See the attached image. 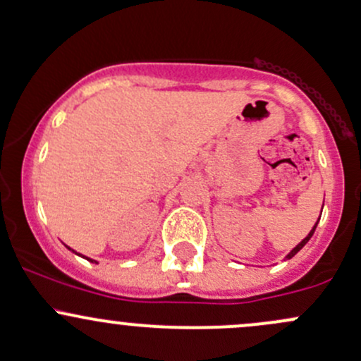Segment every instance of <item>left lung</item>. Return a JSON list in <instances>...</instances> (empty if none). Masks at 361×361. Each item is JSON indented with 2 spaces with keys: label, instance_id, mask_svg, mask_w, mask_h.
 <instances>
[{
  "label": "left lung",
  "instance_id": "left-lung-1",
  "mask_svg": "<svg viewBox=\"0 0 361 361\" xmlns=\"http://www.w3.org/2000/svg\"><path fill=\"white\" fill-rule=\"evenodd\" d=\"M317 225H318V221H317V223H314V226H313V228H311V231H310V233H308V237H305V238H302V240H301V242H299V244H298V245H295V247H294V249H292L289 254H287V256H286V257H287V259H290V257H294V256H295V254H298V252H299V250H301L302 247H305V245H306V244H308V240H310V238H311V237H313L314 230H317Z\"/></svg>",
  "mask_w": 361,
  "mask_h": 361
}]
</instances>
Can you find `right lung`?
Wrapping results in <instances>:
<instances>
[{
    "label": "right lung",
    "mask_w": 361,
    "mask_h": 361,
    "mask_svg": "<svg viewBox=\"0 0 361 361\" xmlns=\"http://www.w3.org/2000/svg\"><path fill=\"white\" fill-rule=\"evenodd\" d=\"M82 257H86V256H82ZM86 259H88V261H91V263H93V259H90V257H86Z\"/></svg>",
    "instance_id": "add662e5"
}]
</instances>
